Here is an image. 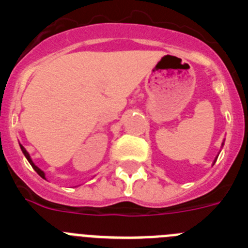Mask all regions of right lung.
Returning a JSON list of instances; mask_svg holds the SVG:
<instances>
[{
  "mask_svg": "<svg viewBox=\"0 0 248 248\" xmlns=\"http://www.w3.org/2000/svg\"><path fill=\"white\" fill-rule=\"evenodd\" d=\"M19 146H21V149H22V153H23V154H25V156L27 157V160H28V161H30V164H31V165H32V168H33L34 170H36V172H37V174H38L39 176H41V177H43V179H45V172H43L42 170H41V169H38V168H37L36 165H34V164H33V161H32V160H31V157H30V154H28L27 151H26V149L23 148V146H22V145H19Z\"/></svg>",
  "mask_w": 248,
  "mask_h": 248,
  "instance_id": "add662e5",
  "label": "right lung"
}]
</instances>
